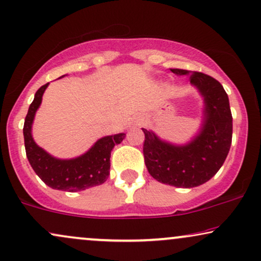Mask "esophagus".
<instances>
[{
    "label": "esophagus",
    "mask_w": 261,
    "mask_h": 261,
    "mask_svg": "<svg viewBox=\"0 0 261 261\" xmlns=\"http://www.w3.org/2000/svg\"><path fill=\"white\" fill-rule=\"evenodd\" d=\"M136 125H139V121H136Z\"/></svg>",
    "instance_id": "1"
}]
</instances>
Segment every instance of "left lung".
I'll return each mask as SVG.
<instances>
[{
	"label": "left lung",
	"mask_w": 261,
	"mask_h": 261,
	"mask_svg": "<svg viewBox=\"0 0 261 261\" xmlns=\"http://www.w3.org/2000/svg\"><path fill=\"white\" fill-rule=\"evenodd\" d=\"M176 75H190L203 97L202 126L190 142L174 144L144 133L143 155L150 176L162 184L192 188L209 181L224 164L232 142V114L222 85L198 71L170 69Z\"/></svg>",
	"instance_id": "8db88e82"
}]
</instances>
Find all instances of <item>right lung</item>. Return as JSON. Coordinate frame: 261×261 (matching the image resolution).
Returning a JSON list of instances; mask_svg holds the SVG:
<instances>
[{"instance_id": "1", "label": "right lung", "mask_w": 261, "mask_h": 261, "mask_svg": "<svg viewBox=\"0 0 261 261\" xmlns=\"http://www.w3.org/2000/svg\"><path fill=\"white\" fill-rule=\"evenodd\" d=\"M47 86L48 84L43 85L36 91L24 121L25 152L31 168L37 176L53 190L79 192L102 185L109 176L112 150L114 146L121 143L125 139V134L120 133L102 137L86 153L76 158L59 159L51 155L37 146L31 134L34 118L42 102L43 92Z\"/></svg>"}]
</instances>
